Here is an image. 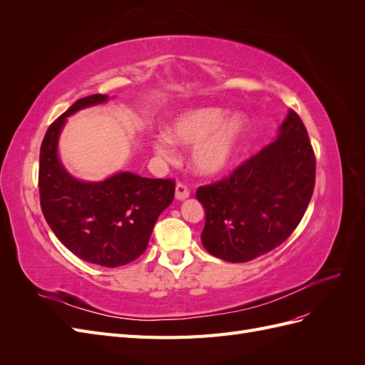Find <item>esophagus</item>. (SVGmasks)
Wrapping results in <instances>:
<instances>
[{
  "label": "esophagus",
  "mask_w": 365,
  "mask_h": 365,
  "mask_svg": "<svg viewBox=\"0 0 365 365\" xmlns=\"http://www.w3.org/2000/svg\"><path fill=\"white\" fill-rule=\"evenodd\" d=\"M189 195H190L189 187H187L184 182H176V187H175L176 200L182 201V200H185V197H189Z\"/></svg>",
  "instance_id": "obj_1"
}]
</instances>
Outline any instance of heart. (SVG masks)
<instances>
[{
	"label": "heart",
	"instance_id": "b5f03b06",
	"mask_svg": "<svg viewBox=\"0 0 365 365\" xmlns=\"http://www.w3.org/2000/svg\"><path fill=\"white\" fill-rule=\"evenodd\" d=\"M247 130V120L242 115L227 118L222 108L207 106L185 111L175 117L168 126V135H160L153 141L160 157H173L170 139L181 145H195L192 165L201 175H216L225 170L233 161Z\"/></svg>",
	"mask_w": 365,
	"mask_h": 365
}]
</instances>
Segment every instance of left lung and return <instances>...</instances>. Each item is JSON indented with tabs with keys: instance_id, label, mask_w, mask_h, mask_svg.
Masks as SVG:
<instances>
[{
	"instance_id": "1",
	"label": "left lung",
	"mask_w": 365,
	"mask_h": 365,
	"mask_svg": "<svg viewBox=\"0 0 365 365\" xmlns=\"http://www.w3.org/2000/svg\"><path fill=\"white\" fill-rule=\"evenodd\" d=\"M315 185V153L306 126L289 111L277 140L216 182L197 187L205 208L204 248L227 262L272 251L300 224Z\"/></svg>"
}]
</instances>
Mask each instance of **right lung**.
<instances>
[{
	"label": "right lung",
	"mask_w": 365,
	"mask_h": 365,
	"mask_svg": "<svg viewBox=\"0 0 365 365\" xmlns=\"http://www.w3.org/2000/svg\"><path fill=\"white\" fill-rule=\"evenodd\" d=\"M108 101L93 94L74 102L53 121L39 153V200L53 233L77 257L115 268L146 251L158 216L173 201V180L120 172L101 182L77 181L58 157L59 132L68 115Z\"/></svg>",
	"instance_id": "1"
}]
</instances>
